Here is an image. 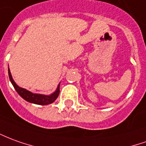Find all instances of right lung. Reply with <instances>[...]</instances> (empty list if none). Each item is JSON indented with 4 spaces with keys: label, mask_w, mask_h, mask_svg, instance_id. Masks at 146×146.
<instances>
[{
    "label": "right lung",
    "mask_w": 146,
    "mask_h": 146,
    "mask_svg": "<svg viewBox=\"0 0 146 146\" xmlns=\"http://www.w3.org/2000/svg\"><path fill=\"white\" fill-rule=\"evenodd\" d=\"M9 79H10V81L13 84V87L16 89V91L18 92V94L20 95L21 97L24 99L25 100H27V102H30V103H32V104H35L38 105H47L50 104H52L53 102L55 101V100L58 98L59 95V85L57 90L51 94L50 96H45V95H40V94H35V93H32L29 91L24 89L23 88L19 87L16 83L15 81L13 80V77H12V75H11V73H10V70L9 69Z\"/></svg>",
    "instance_id": "obj_1"
}]
</instances>
